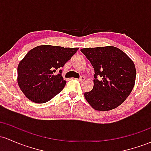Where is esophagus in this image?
Listing matches in <instances>:
<instances>
[{"label":"esophagus","mask_w":151,"mask_h":151,"mask_svg":"<svg viewBox=\"0 0 151 151\" xmlns=\"http://www.w3.org/2000/svg\"><path fill=\"white\" fill-rule=\"evenodd\" d=\"M84 79H85V77H83V76H82V77H80V78L78 79V81H79L80 82H82L83 81H84Z\"/></svg>","instance_id":"1"}]
</instances>
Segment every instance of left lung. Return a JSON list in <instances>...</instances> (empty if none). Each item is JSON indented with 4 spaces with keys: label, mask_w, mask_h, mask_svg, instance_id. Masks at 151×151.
Instances as JSON below:
<instances>
[{
    "label": "left lung",
    "mask_w": 151,
    "mask_h": 151,
    "mask_svg": "<svg viewBox=\"0 0 151 151\" xmlns=\"http://www.w3.org/2000/svg\"><path fill=\"white\" fill-rule=\"evenodd\" d=\"M81 51L94 69L93 88L84 93L87 102L99 111L113 110L121 105L135 85L136 70L132 59L112 46L84 48Z\"/></svg>",
    "instance_id": "1"
}]
</instances>
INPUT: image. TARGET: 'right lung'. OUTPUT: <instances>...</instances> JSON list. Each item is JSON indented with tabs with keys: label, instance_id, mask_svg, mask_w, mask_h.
Returning a JSON list of instances; mask_svg holds the SVG:
<instances>
[{
	"label": "right lung",
	"instance_id": "obj_1",
	"mask_svg": "<svg viewBox=\"0 0 151 151\" xmlns=\"http://www.w3.org/2000/svg\"><path fill=\"white\" fill-rule=\"evenodd\" d=\"M79 48L41 45L31 49L18 66V84L29 100L45 103L59 94L66 82L57 69L63 67Z\"/></svg>",
	"mask_w": 151,
	"mask_h": 151
}]
</instances>
